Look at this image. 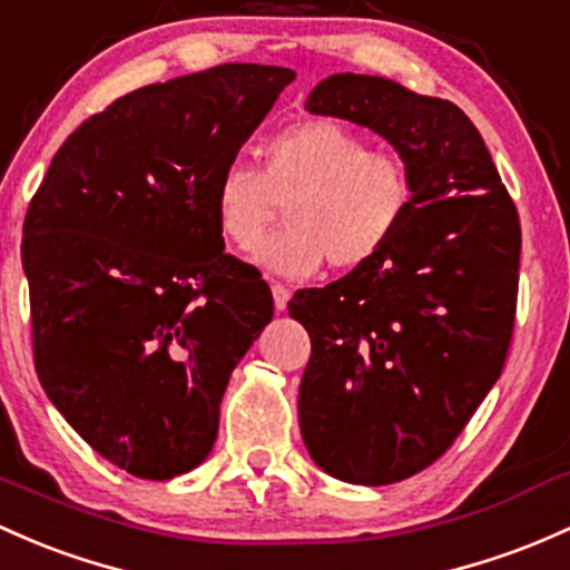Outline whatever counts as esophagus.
<instances>
[{"instance_id":"1","label":"esophagus","mask_w":570,"mask_h":570,"mask_svg":"<svg viewBox=\"0 0 570 570\" xmlns=\"http://www.w3.org/2000/svg\"><path fill=\"white\" fill-rule=\"evenodd\" d=\"M272 296L277 312H283L287 307V302H291V291H287L283 283H272Z\"/></svg>"}]
</instances>
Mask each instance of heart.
I'll return each mask as SVG.
<instances>
[{"mask_svg": "<svg viewBox=\"0 0 570 570\" xmlns=\"http://www.w3.org/2000/svg\"><path fill=\"white\" fill-rule=\"evenodd\" d=\"M261 170L228 165L214 187V219L249 247L286 204V228L262 239L249 261L283 277H309L323 261L356 268L396 236L413 206V176L396 151L370 149L332 119H307L261 146Z\"/></svg>", "mask_w": 570, "mask_h": 570, "instance_id": "b5f03b06", "label": "heart"}]
</instances>
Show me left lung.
Returning <instances> with one entry per match:
<instances>
[{
  "label": "left lung",
  "mask_w": 570,
  "mask_h": 570,
  "mask_svg": "<svg viewBox=\"0 0 570 570\" xmlns=\"http://www.w3.org/2000/svg\"><path fill=\"white\" fill-rule=\"evenodd\" d=\"M304 108L370 127L413 176V206L381 253L287 302L312 342L298 385L309 456L334 479L383 487L443 456L498 383L522 228L481 132L454 102L336 72Z\"/></svg>",
  "instance_id": "1"
}]
</instances>
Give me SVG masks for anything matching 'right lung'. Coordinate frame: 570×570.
<instances>
[{"label":"right lung","mask_w":570,"mask_h":570,"mask_svg":"<svg viewBox=\"0 0 570 570\" xmlns=\"http://www.w3.org/2000/svg\"><path fill=\"white\" fill-rule=\"evenodd\" d=\"M293 78L219 65L130 91L65 140L29 204L40 385L138 479L209 456L230 372L274 315L258 268L225 253L214 187Z\"/></svg>","instance_id":"add662e5"}]
</instances>
